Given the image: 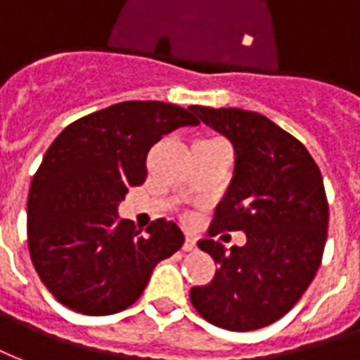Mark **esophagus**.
I'll return each mask as SVG.
<instances>
[{
	"mask_svg": "<svg viewBox=\"0 0 360 360\" xmlns=\"http://www.w3.org/2000/svg\"><path fill=\"white\" fill-rule=\"evenodd\" d=\"M198 249V241L193 240V238H186L184 241V251H195Z\"/></svg>",
	"mask_w": 360,
	"mask_h": 360,
	"instance_id": "obj_1",
	"label": "esophagus"
}]
</instances>
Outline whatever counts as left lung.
Here are the masks:
<instances>
[{
	"label": "left lung",
	"mask_w": 360,
	"mask_h": 360,
	"mask_svg": "<svg viewBox=\"0 0 360 360\" xmlns=\"http://www.w3.org/2000/svg\"><path fill=\"white\" fill-rule=\"evenodd\" d=\"M190 111L236 151L232 182L209 238L198 243L219 269L209 284L191 288V305L214 326L259 330L282 319L319 270L328 234L322 174L301 141L259 112L201 105ZM222 229L245 231L248 243L226 252L212 240Z\"/></svg>",
	"instance_id": "8db88e82"
}]
</instances>
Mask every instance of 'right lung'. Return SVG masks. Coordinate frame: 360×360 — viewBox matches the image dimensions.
<instances>
[{
    "label": "right lung",
    "mask_w": 360,
    "mask_h": 360,
    "mask_svg": "<svg viewBox=\"0 0 360 360\" xmlns=\"http://www.w3.org/2000/svg\"><path fill=\"white\" fill-rule=\"evenodd\" d=\"M199 120L162 101H122L75 120L41 159L28 193V249L38 276L70 311L91 316L136 303L151 272L182 248V230L157 219L146 232L119 219L128 188L148 176L149 149Z\"/></svg>",
    "instance_id": "1"
}]
</instances>
